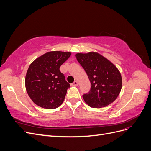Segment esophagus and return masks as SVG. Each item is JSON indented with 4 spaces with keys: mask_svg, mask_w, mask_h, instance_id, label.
I'll list each match as a JSON object with an SVG mask.
<instances>
[{
    "mask_svg": "<svg viewBox=\"0 0 151 151\" xmlns=\"http://www.w3.org/2000/svg\"><path fill=\"white\" fill-rule=\"evenodd\" d=\"M72 86H78V82L75 81L74 82V83H73L72 84Z\"/></svg>",
    "mask_w": 151,
    "mask_h": 151,
    "instance_id": "1",
    "label": "esophagus"
}]
</instances>
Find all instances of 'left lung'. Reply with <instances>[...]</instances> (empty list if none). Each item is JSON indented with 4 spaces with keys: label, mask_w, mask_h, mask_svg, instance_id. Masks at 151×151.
I'll return each mask as SVG.
<instances>
[{
    "label": "left lung",
    "mask_w": 151,
    "mask_h": 151,
    "mask_svg": "<svg viewBox=\"0 0 151 151\" xmlns=\"http://www.w3.org/2000/svg\"><path fill=\"white\" fill-rule=\"evenodd\" d=\"M76 57L91 82L89 92L83 96L84 101L94 108L113 103L122 87V76L116 67L97 52L78 53Z\"/></svg>",
    "instance_id": "obj_1"
}]
</instances>
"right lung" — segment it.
<instances>
[{
  "mask_svg": "<svg viewBox=\"0 0 151 151\" xmlns=\"http://www.w3.org/2000/svg\"><path fill=\"white\" fill-rule=\"evenodd\" d=\"M70 55V52H49L30 64L25 78L26 89L29 98L38 106L55 109L63 103L70 86L60 67Z\"/></svg>",
  "mask_w": 151,
  "mask_h": 151,
  "instance_id": "1",
  "label": "right lung"
}]
</instances>
